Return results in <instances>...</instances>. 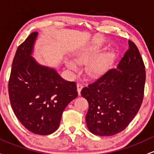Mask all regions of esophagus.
<instances>
[{
	"label": "esophagus",
	"mask_w": 154,
	"mask_h": 154,
	"mask_svg": "<svg viewBox=\"0 0 154 154\" xmlns=\"http://www.w3.org/2000/svg\"><path fill=\"white\" fill-rule=\"evenodd\" d=\"M82 88H83L82 85L80 84V83H77V92H78L79 95H80L81 91H82Z\"/></svg>",
	"instance_id": "obj_1"
}]
</instances>
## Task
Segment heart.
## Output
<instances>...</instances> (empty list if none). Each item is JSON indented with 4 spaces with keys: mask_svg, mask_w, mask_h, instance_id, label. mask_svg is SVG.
Here are the masks:
<instances>
[{
    "mask_svg": "<svg viewBox=\"0 0 154 154\" xmlns=\"http://www.w3.org/2000/svg\"><path fill=\"white\" fill-rule=\"evenodd\" d=\"M100 47L97 45H85L79 48L76 52L75 60L68 59L66 61V66L72 72H77L79 70V65L88 63L86 72L88 76L93 78L103 75L111 64L115 58V52L107 51L98 57L95 58Z\"/></svg>",
    "mask_w": 154,
    "mask_h": 154,
    "instance_id": "obj_1",
    "label": "heart"
}]
</instances>
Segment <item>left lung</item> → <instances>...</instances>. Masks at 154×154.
Masks as SVG:
<instances>
[{
	"instance_id": "8db88e82",
	"label": "left lung",
	"mask_w": 154,
	"mask_h": 154,
	"mask_svg": "<svg viewBox=\"0 0 154 154\" xmlns=\"http://www.w3.org/2000/svg\"><path fill=\"white\" fill-rule=\"evenodd\" d=\"M116 69L106 72L81 95L89 103L88 130L98 136L116 135L125 130L138 112L143 99L146 70L133 42Z\"/></svg>"
}]
</instances>
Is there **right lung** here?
Here are the masks:
<instances>
[{"label": "right lung", "mask_w": 154, "mask_h": 154, "mask_svg": "<svg viewBox=\"0 0 154 154\" xmlns=\"http://www.w3.org/2000/svg\"><path fill=\"white\" fill-rule=\"evenodd\" d=\"M38 32L17 48L12 63L8 94L16 116L35 134L47 135L59 128L65 108L77 96L75 82L65 80L53 67L32 57Z\"/></svg>", "instance_id": "add662e5"}]
</instances>
